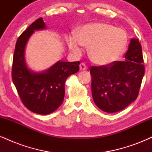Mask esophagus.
<instances>
[{
	"instance_id": "34e87169",
	"label": "esophagus",
	"mask_w": 152,
	"mask_h": 152,
	"mask_svg": "<svg viewBox=\"0 0 152 152\" xmlns=\"http://www.w3.org/2000/svg\"><path fill=\"white\" fill-rule=\"evenodd\" d=\"M79 68H80V70L81 71L87 70V69H88V67H87V66L84 64V63H81V64H80V66H79Z\"/></svg>"
}]
</instances>
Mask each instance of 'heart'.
<instances>
[{
    "instance_id": "1",
    "label": "heart",
    "mask_w": 152,
    "mask_h": 152,
    "mask_svg": "<svg viewBox=\"0 0 152 152\" xmlns=\"http://www.w3.org/2000/svg\"><path fill=\"white\" fill-rule=\"evenodd\" d=\"M126 43V34L123 29L106 23L83 26L78 36H71L68 40L69 47L76 55L81 54L84 46L89 47L90 58L100 65L117 60L124 51Z\"/></svg>"
}]
</instances>
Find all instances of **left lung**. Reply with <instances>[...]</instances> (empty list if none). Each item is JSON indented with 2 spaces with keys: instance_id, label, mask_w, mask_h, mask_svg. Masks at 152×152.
Wrapping results in <instances>:
<instances>
[{
  "instance_id": "obj_1",
  "label": "left lung",
  "mask_w": 152,
  "mask_h": 152,
  "mask_svg": "<svg viewBox=\"0 0 152 152\" xmlns=\"http://www.w3.org/2000/svg\"><path fill=\"white\" fill-rule=\"evenodd\" d=\"M124 61L90 68L94 102L105 112L125 109L139 95L145 71L139 40H131Z\"/></svg>"
}]
</instances>
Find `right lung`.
I'll return each mask as SVG.
<instances>
[{"instance_id":"obj_1","label":"right lung","mask_w":152,"mask_h":152,"mask_svg":"<svg viewBox=\"0 0 152 152\" xmlns=\"http://www.w3.org/2000/svg\"><path fill=\"white\" fill-rule=\"evenodd\" d=\"M46 28L43 18L35 20L17 40L12 65V80L23 105L32 112L48 114L61 105L66 80L79 71V61H58L43 73H34L26 66V45L35 30Z\"/></svg>"}]
</instances>
